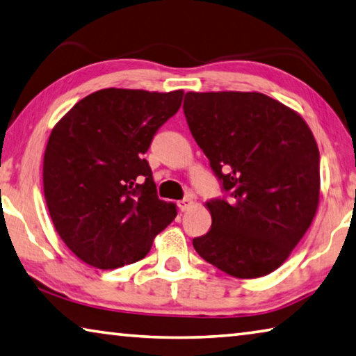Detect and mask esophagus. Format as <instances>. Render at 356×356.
Returning a JSON list of instances; mask_svg holds the SVG:
<instances>
[{
	"mask_svg": "<svg viewBox=\"0 0 356 356\" xmlns=\"http://www.w3.org/2000/svg\"><path fill=\"white\" fill-rule=\"evenodd\" d=\"M192 204H194V202H192V198L191 197H186V198H183V200H179L178 202V208L181 209V211H188Z\"/></svg>",
	"mask_w": 356,
	"mask_h": 356,
	"instance_id": "esophagus-1",
	"label": "esophagus"
}]
</instances>
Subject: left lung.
Returning <instances> with one entry per match:
<instances>
[{"label": "left lung", "instance_id": "1", "mask_svg": "<svg viewBox=\"0 0 356 356\" xmlns=\"http://www.w3.org/2000/svg\"><path fill=\"white\" fill-rule=\"evenodd\" d=\"M184 115L223 197L195 252L236 278L273 272L307 233L319 204V148L303 118L259 92H188Z\"/></svg>", "mask_w": 356, "mask_h": 356}]
</instances>
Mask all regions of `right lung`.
<instances>
[{
  "label": "right lung",
  "instance_id": "right-lung-1",
  "mask_svg": "<svg viewBox=\"0 0 356 356\" xmlns=\"http://www.w3.org/2000/svg\"><path fill=\"white\" fill-rule=\"evenodd\" d=\"M183 95L111 87L53 128L43 158L47 207L60 239L89 266L108 270L145 258L177 216L156 194L145 153Z\"/></svg>",
  "mask_w": 356,
  "mask_h": 356
}]
</instances>
